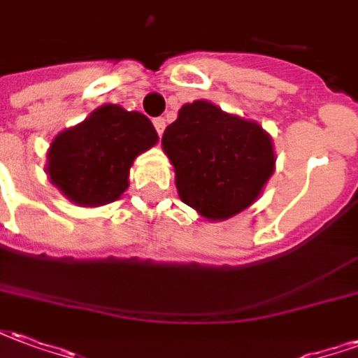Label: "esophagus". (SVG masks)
Segmentation results:
<instances>
[{
    "instance_id": "esophagus-1",
    "label": "esophagus",
    "mask_w": 358,
    "mask_h": 358,
    "mask_svg": "<svg viewBox=\"0 0 358 358\" xmlns=\"http://www.w3.org/2000/svg\"><path fill=\"white\" fill-rule=\"evenodd\" d=\"M153 126H155V130H157V132H159V136H163L164 126H166V120H164L163 117L155 118V120H153Z\"/></svg>"
}]
</instances>
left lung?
I'll list each match as a JSON object with an SVG mask.
<instances>
[{"label": "left lung", "mask_w": 358, "mask_h": 358, "mask_svg": "<svg viewBox=\"0 0 358 358\" xmlns=\"http://www.w3.org/2000/svg\"><path fill=\"white\" fill-rule=\"evenodd\" d=\"M161 143L174 164L180 199L209 220L248 209L274 172L268 134L209 101L184 105Z\"/></svg>", "instance_id": "1"}]
</instances>
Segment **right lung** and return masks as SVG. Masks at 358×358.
Returning a JSON list of instances; mask_svg holds the SVG:
<instances>
[{
	"instance_id": "add662e5",
	"label": "right lung",
	"mask_w": 358,
	"mask_h": 358,
	"mask_svg": "<svg viewBox=\"0 0 358 358\" xmlns=\"http://www.w3.org/2000/svg\"><path fill=\"white\" fill-rule=\"evenodd\" d=\"M157 140V130L145 115L103 105L53 140L48 174L76 205H105L124 194L134 159Z\"/></svg>"
}]
</instances>
